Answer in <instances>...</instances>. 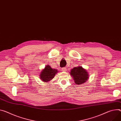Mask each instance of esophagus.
I'll use <instances>...</instances> for the list:
<instances>
[{"instance_id": "34e87169", "label": "esophagus", "mask_w": 121, "mask_h": 121, "mask_svg": "<svg viewBox=\"0 0 121 121\" xmlns=\"http://www.w3.org/2000/svg\"><path fill=\"white\" fill-rule=\"evenodd\" d=\"M62 70L63 71H67V69H66V68H63L62 69Z\"/></svg>"}]
</instances>
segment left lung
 Masks as SVG:
<instances>
[{
    "label": "left lung",
    "instance_id": "obj_1",
    "mask_svg": "<svg viewBox=\"0 0 121 121\" xmlns=\"http://www.w3.org/2000/svg\"><path fill=\"white\" fill-rule=\"evenodd\" d=\"M70 74L72 77L76 84H83L87 81L89 77V75L87 71L81 66L72 69Z\"/></svg>",
    "mask_w": 121,
    "mask_h": 121
}]
</instances>
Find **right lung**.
<instances>
[{
  "label": "right lung",
  "mask_w": 121,
  "mask_h": 121,
  "mask_svg": "<svg viewBox=\"0 0 121 121\" xmlns=\"http://www.w3.org/2000/svg\"><path fill=\"white\" fill-rule=\"evenodd\" d=\"M57 72V69H52L50 65H47L40 72V79L43 82H49L54 78L55 75L56 74Z\"/></svg>",
  "instance_id": "add662e5"
}]
</instances>
